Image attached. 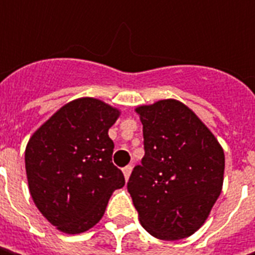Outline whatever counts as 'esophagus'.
Segmentation results:
<instances>
[{
  "instance_id": "esophagus-1",
  "label": "esophagus",
  "mask_w": 255,
  "mask_h": 255,
  "mask_svg": "<svg viewBox=\"0 0 255 255\" xmlns=\"http://www.w3.org/2000/svg\"><path fill=\"white\" fill-rule=\"evenodd\" d=\"M123 174H125V179L128 180L129 179V176H130V173H132V166H126V167H123Z\"/></svg>"
}]
</instances>
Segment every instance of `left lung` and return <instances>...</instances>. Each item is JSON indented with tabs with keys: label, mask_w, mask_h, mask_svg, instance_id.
Instances as JSON below:
<instances>
[{
	"label": "left lung",
	"mask_w": 255,
	"mask_h": 255,
	"mask_svg": "<svg viewBox=\"0 0 255 255\" xmlns=\"http://www.w3.org/2000/svg\"><path fill=\"white\" fill-rule=\"evenodd\" d=\"M144 156L128 181L140 224L160 240L191 236L209 217L223 187L224 152L184 103L164 99L136 108Z\"/></svg>",
	"instance_id": "8db88e82"
}]
</instances>
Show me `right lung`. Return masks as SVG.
I'll return each instance as SVG.
<instances>
[{"label": "right lung", "mask_w": 255, "mask_h": 255, "mask_svg": "<svg viewBox=\"0 0 255 255\" xmlns=\"http://www.w3.org/2000/svg\"><path fill=\"white\" fill-rule=\"evenodd\" d=\"M121 112L93 98L66 103L31 136L25 170L35 206L66 234L92 229L123 173L112 163L109 129Z\"/></svg>", "instance_id": "add662e5"}]
</instances>
